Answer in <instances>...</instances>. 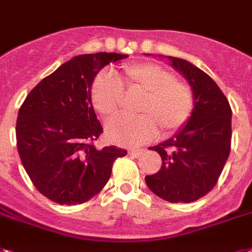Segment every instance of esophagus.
Wrapping results in <instances>:
<instances>
[{"label":"esophagus","instance_id":"esophagus-1","mask_svg":"<svg viewBox=\"0 0 252 252\" xmlns=\"http://www.w3.org/2000/svg\"><path fill=\"white\" fill-rule=\"evenodd\" d=\"M128 154L132 155V157H138V155L142 154V150H138V149H129V150H128Z\"/></svg>","mask_w":252,"mask_h":252}]
</instances>
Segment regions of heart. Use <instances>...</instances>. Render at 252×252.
I'll return each instance as SVG.
<instances>
[{"instance_id": "heart-1", "label": "heart", "mask_w": 252, "mask_h": 252, "mask_svg": "<svg viewBox=\"0 0 252 252\" xmlns=\"http://www.w3.org/2000/svg\"><path fill=\"white\" fill-rule=\"evenodd\" d=\"M126 94H142L136 118H119L108 123V140L122 146H138L153 140L158 130L169 136L185 126L194 108V93L189 84L155 63L124 66L119 77L99 72L91 85L94 110L110 119L119 114Z\"/></svg>"}]
</instances>
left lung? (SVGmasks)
Wrapping results in <instances>:
<instances>
[{
  "label": "left lung",
  "mask_w": 252,
  "mask_h": 252,
  "mask_svg": "<svg viewBox=\"0 0 252 252\" xmlns=\"http://www.w3.org/2000/svg\"><path fill=\"white\" fill-rule=\"evenodd\" d=\"M189 81L194 108L177 134L150 150L160 155L158 172L146 176L149 189L171 203H191L210 193L228 160L232 108L218 84L188 61L168 57Z\"/></svg>",
  "instance_id": "obj_1"
}]
</instances>
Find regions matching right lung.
Masks as SVG:
<instances>
[{"mask_svg":"<svg viewBox=\"0 0 252 252\" xmlns=\"http://www.w3.org/2000/svg\"><path fill=\"white\" fill-rule=\"evenodd\" d=\"M126 54L77 55L42 79L20 106L16 146L34 188L59 204L75 206L97 195L112 165L126 150L97 149L103 132L91 102V85L99 69Z\"/></svg>","mask_w":252,"mask_h":252,"instance_id":"right-lung-1","label":"right lung"}]
</instances>
